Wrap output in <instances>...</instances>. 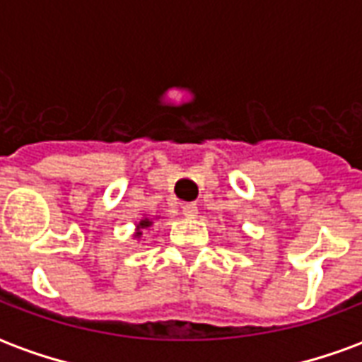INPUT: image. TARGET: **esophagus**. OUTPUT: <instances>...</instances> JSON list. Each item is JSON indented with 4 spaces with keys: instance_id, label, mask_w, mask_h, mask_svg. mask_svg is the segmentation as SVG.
Returning <instances> with one entry per match:
<instances>
[{
    "instance_id": "obj_1",
    "label": "esophagus",
    "mask_w": 362,
    "mask_h": 362,
    "mask_svg": "<svg viewBox=\"0 0 362 362\" xmlns=\"http://www.w3.org/2000/svg\"><path fill=\"white\" fill-rule=\"evenodd\" d=\"M182 213H184L186 217H189V219H194V217H197V205L196 204H184L182 205Z\"/></svg>"
}]
</instances>
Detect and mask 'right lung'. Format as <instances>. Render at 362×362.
Instances as JSON below:
<instances>
[{
  "label": "right lung",
  "instance_id": "1",
  "mask_svg": "<svg viewBox=\"0 0 362 362\" xmlns=\"http://www.w3.org/2000/svg\"><path fill=\"white\" fill-rule=\"evenodd\" d=\"M151 225H153V221H151V219H141V221H139V225H137V233H135V236L139 238V236L143 235V228H149Z\"/></svg>",
  "mask_w": 362,
  "mask_h": 362
}]
</instances>
